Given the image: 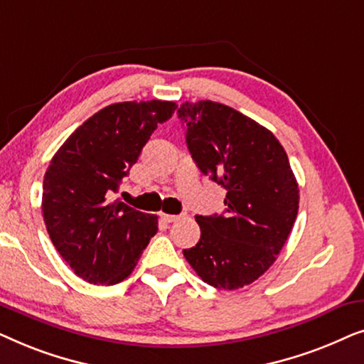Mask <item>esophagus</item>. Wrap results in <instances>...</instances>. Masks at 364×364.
<instances>
[{"label":"esophagus","mask_w":364,"mask_h":364,"mask_svg":"<svg viewBox=\"0 0 364 364\" xmlns=\"http://www.w3.org/2000/svg\"><path fill=\"white\" fill-rule=\"evenodd\" d=\"M182 215H167V213H162V220L166 223H173L177 220H181Z\"/></svg>","instance_id":"obj_1"}]
</instances>
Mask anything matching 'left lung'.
Segmentation results:
<instances>
[{"mask_svg":"<svg viewBox=\"0 0 364 364\" xmlns=\"http://www.w3.org/2000/svg\"><path fill=\"white\" fill-rule=\"evenodd\" d=\"M188 152L227 191L225 213L196 220L200 240L183 257L203 282L237 290L277 260L298 213L300 193L288 156L267 127L213 101L183 102Z\"/></svg>","mask_w":364,"mask_h":364,"instance_id":"1","label":"left lung"}]
</instances>
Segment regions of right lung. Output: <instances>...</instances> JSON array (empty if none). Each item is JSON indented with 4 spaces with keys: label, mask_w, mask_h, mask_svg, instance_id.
I'll list each match as a JSON object with an SVG mask.
<instances>
[{
    "label": "right lung",
    "mask_w": 364,
    "mask_h": 364,
    "mask_svg": "<svg viewBox=\"0 0 364 364\" xmlns=\"http://www.w3.org/2000/svg\"><path fill=\"white\" fill-rule=\"evenodd\" d=\"M171 101H129L101 109L59 147L43 181V217L53 245L82 280L114 285L131 275L157 233V217L111 200Z\"/></svg>",
    "instance_id": "right-lung-1"
}]
</instances>
